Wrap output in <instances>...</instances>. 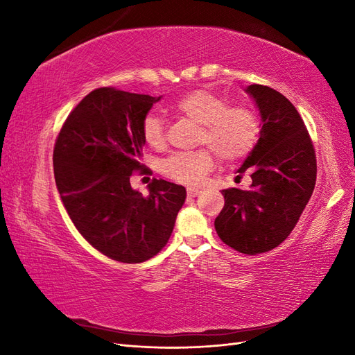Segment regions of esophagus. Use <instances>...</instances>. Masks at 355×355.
Instances as JSON below:
<instances>
[{"label": "esophagus", "mask_w": 355, "mask_h": 355, "mask_svg": "<svg viewBox=\"0 0 355 355\" xmlns=\"http://www.w3.org/2000/svg\"><path fill=\"white\" fill-rule=\"evenodd\" d=\"M200 192V188H188V197H197Z\"/></svg>", "instance_id": "esophagus-1"}]
</instances>
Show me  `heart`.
Listing matches in <instances>:
<instances>
[{"mask_svg":"<svg viewBox=\"0 0 355 355\" xmlns=\"http://www.w3.org/2000/svg\"><path fill=\"white\" fill-rule=\"evenodd\" d=\"M173 110L200 124L198 145L210 146L223 161H237L250 153L259 136V120L245 105H228L227 99L209 89L184 93L173 103ZM144 141L155 149L164 146V121L158 114L149 112L142 121ZM213 167L209 149L192 153H175L161 161L163 175L179 184L197 185Z\"/></svg>","mask_w":355,"mask_h":355,"instance_id":"obj_1","label":"heart"}]
</instances>
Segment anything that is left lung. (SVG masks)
I'll list each match as a JSON object with an SVG mask.
<instances>
[{
  "mask_svg": "<svg viewBox=\"0 0 355 355\" xmlns=\"http://www.w3.org/2000/svg\"><path fill=\"white\" fill-rule=\"evenodd\" d=\"M261 116L256 145L239 168L249 189H223L225 206L214 220L220 240L244 254L270 252L293 231L315 187L313 142L286 96L261 84L247 85Z\"/></svg>",
  "mask_w": 355,
  "mask_h": 355,
  "instance_id": "left-lung-1",
  "label": "left lung"
}]
</instances>
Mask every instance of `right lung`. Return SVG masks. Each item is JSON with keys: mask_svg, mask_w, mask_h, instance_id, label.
<instances>
[{"mask_svg": "<svg viewBox=\"0 0 355 355\" xmlns=\"http://www.w3.org/2000/svg\"><path fill=\"white\" fill-rule=\"evenodd\" d=\"M161 99L112 87L75 106L53 151L56 187L72 223L110 259L141 263L167 244L187 189L154 179L149 196L130 185L142 170V121Z\"/></svg>", "mask_w": 355, "mask_h": 355, "instance_id": "add662e5", "label": "right lung"}]
</instances>
